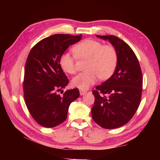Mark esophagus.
Listing matches in <instances>:
<instances>
[{
	"label": "esophagus",
	"mask_w": 160,
	"mask_h": 160,
	"mask_svg": "<svg viewBox=\"0 0 160 160\" xmlns=\"http://www.w3.org/2000/svg\"><path fill=\"white\" fill-rule=\"evenodd\" d=\"M87 92L84 90H83V89H80V96H84V94H85Z\"/></svg>",
	"instance_id": "obj_1"
}]
</instances>
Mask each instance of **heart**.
Instances as JSON below:
<instances>
[{
  "label": "heart",
  "instance_id": "1",
  "mask_svg": "<svg viewBox=\"0 0 160 160\" xmlns=\"http://www.w3.org/2000/svg\"><path fill=\"white\" fill-rule=\"evenodd\" d=\"M78 59L87 60V71L74 77L71 84L74 87L87 89L96 82L98 78L104 80L109 78L116 69L118 54L113 46L103 45L100 42L86 39L73 47ZM60 66L64 72L73 74L76 72V58L69 53H64L60 57Z\"/></svg>",
  "mask_w": 160,
  "mask_h": 160
}]
</instances>
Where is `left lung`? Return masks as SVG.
<instances>
[{"label":"left lung","instance_id":"8db88e82","mask_svg":"<svg viewBox=\"0 0 160 160\" xmlns=\"http://www.w3.org/2000/svg\"><path fill=\"white\" fill-rule=\"evenodd\" d=\"M96 36L113 46L118 64L113 74L93 91L95 102L91 115L101 127L116 128L129 122L140 104L142 71L133 51L123 40L113 35Z\"/></svg>","mask_w":160,"mask_h":160}]
</instances>
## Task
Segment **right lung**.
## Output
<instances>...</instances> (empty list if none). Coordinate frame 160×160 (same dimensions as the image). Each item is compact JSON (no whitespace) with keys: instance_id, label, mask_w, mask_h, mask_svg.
Here are the masks:
<instances>
[{"instance_id":"right-lung-1","label":"right lung","mask_w":160,"mask_h":160,"mask_svg":"<svg viewBox=\"0 0 160 160\" xmlns=\"http://www.w3.org/2000/svg\"><path fill=\"white\" fill-rule=\"evenodd\" d=\"M82 35L54 34L40 40L30 51L25 67L24 98L30 114L39 124L52 128L66 120L70 104L80 96L79 90L63 91L69 80L61 69L60 57ZM61 93V92H60Z\"/></svg>"}]
</instances>
